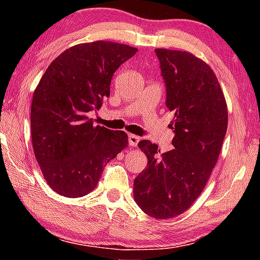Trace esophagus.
Wrapping results in <instances>:
<instances>
[{
	"label": "esophagus",
	"instance_id": "34e87169",
	"mask_svg": "<svg viewBox=\"0 0 260 260\" xmlns=\"http://www.w3.org/2000/svg\"><path fill=\"white\" fill-rule=\"evenodd\" d=\"M140 140L141 138L138 137V136H136V135H129V144L131 145V147H137V144H138V142H140Z\"/></svg>",
	"mask_w": 260,
	"mask_h": 260
}]
</instances>
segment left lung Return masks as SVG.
Returning <instances> with one entry per match:
<instances>
[{
	"instance_id": "1",
	"label": "left lung",
	"mask_w": 260,
	"mask_h": 260,
	"mask_svg": "<svg viewBox=\"0 0 260 260\" xmlns=\"http://www.w3.org/2000/svg\"><path fill=\"white\" fill-rule=\"evenodd\" d=\"M155 52L166 81V105L174 111V148L159 154L157 144L138 143L148 167L134 181V200L145 214L166 220L182 214L200 197L218 162L229 112L208 63L187 51Z\"/></svg>"
}]
</instances>
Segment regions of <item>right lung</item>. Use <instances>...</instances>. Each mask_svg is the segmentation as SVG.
Returning a JSON list of instances; mask_svg holds the SVG:
<instances>
[{
  "instance_id": "obj_1",
  "label": "right lung",
  "mask_w": 260,
  "mask_h": 260,
  "mask_svg": "<svg viewBox=\"0 0 260 260\" xmlns=\"http://www.w3.org/2000/svg\"><path fill=\"white\" fill-rule=\"evenodd\" d=\"M137 48L112 41L72 46L53 60L30 108L35 158L55 193L84 197L97 187L103 167L126 148L124 131L94 125L90 111L110 95L113 73Z\"/></svg>"
}]
</instances>
